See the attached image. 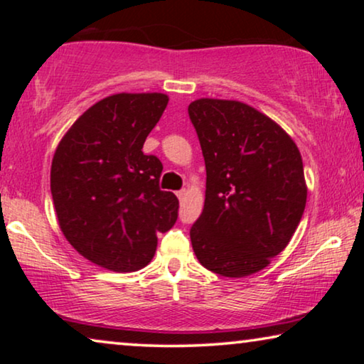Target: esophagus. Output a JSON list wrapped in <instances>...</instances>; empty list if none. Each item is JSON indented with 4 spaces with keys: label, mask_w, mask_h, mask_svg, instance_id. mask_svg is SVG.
<instances>
[{
    "label": "esophagus",
    "mask_w": 364,
    "mask_h": 364,
    "mask_svg": "<svg viewBox=\"0 0 364 364\" xmlns=\"http://www.w3.org/2000/svg\"><path fill=\"white\" fill-rule=\"evenodd\" d=\"M186 196H187V191H186V188H182V191H178V192H177L178 200H183V198H186Z\"/></svg>",
    "instance_id": "34e87169"
}]
</instances>
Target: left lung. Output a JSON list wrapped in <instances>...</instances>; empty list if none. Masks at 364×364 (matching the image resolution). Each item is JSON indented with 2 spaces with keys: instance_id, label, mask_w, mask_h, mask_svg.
I'll return each mask as SVG.
<instances>
[{
  "instance_id": "left-lung-1",
  "label": "left lung",
  "mask_w": 364,
  "mask_h": 364,
  "mask_svg": "<svg viewBox=\"0 0 364 364\" xmlns=\"http://www.w3.org/2000/svg\"><path fill=\"white\" fill-rule=\"evenodd\" d=\"M188 116L207 171L205 203L191 228L207 270L242 278L265 268L291 240L306 205L300 151L275 121L225 99H197Z\"/></svg>"
}]
</instances>
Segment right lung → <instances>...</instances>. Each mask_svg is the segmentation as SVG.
Here are the masks:
<instances>
[{
    "mask_svg": "<svg viewBox=\"0 0 364 364\" xmlns=\"http://www.w3.org/2000/svg\"><path fill=\"white\" fill-rule=\"evenodd\" d=\"M167 102L161 92L104 97L54 152L51 193L61 232L107 270H141L156 253L157 233L177 220V197L159 187L162 162L142 152Z\"/></svg>",
    "mask_w": 364,
    "mask_h": 364,
    "instance_id": "right-lung-1",
    "label": "right lung"
}]
</instances>
